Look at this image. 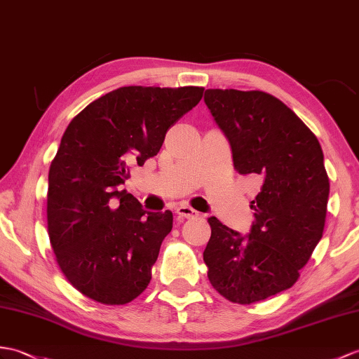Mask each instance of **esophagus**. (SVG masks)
Returning <instances> with one entry per match:
<instances>
[{
    "label": "esophagus",
    "mask_w": 359,
    "mask_h": 359,
    "mask_svg": "<svg viewBox=\"0 0 359 359\" xmlns=\"http://www.w3.org/2000/svg\"><path fill=\"white\" fill-rule=\"evenodd\" d=\"M176 212L179 214V217H182V219H193V217H197V215H198V212L188 205H180Z\"/></svg>",
    "instance_id": "1"
}]
</instances>
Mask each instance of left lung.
<instances>
[{
  "label": "left lung",
  "mask_w": 359,
  "mask_h": 359,
  "mask_svg": "<svg viewBox=\"0 0 359 359\" xmlns=\"http://www.w3.org/2000/svg\"><path fill=\"white\" fill-rule=\"evenodd\" d=\"M205 104L229 140L234 168L262 187L246 238L208 219L203 262L220 295L252 304L292 287L323 237L329 198L323 149L307 125L264 91L210 88Z\"/></svg>",
  "instance_id": "1"
}]
</instances>
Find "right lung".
Masks as SVG:
<instances>
[{"label": "right lung", "instance_id": "obj_1", "mask_svg": "<svg viewBox=\"0 0 359 359\" xmlns=\"http://www.w3.org/2000/svg\"><path fill=\"white\" fill-rule=\"evenodd\" d=\"M203 87L130 86L88 104L67 127L48 171L47 229L56 263L93 302L127 304L147 289L172 214L145 212L121 189L130 165L156 156Z\"/></svg>", "mask_w": 359, "mask_h": 359}]
</instances>
